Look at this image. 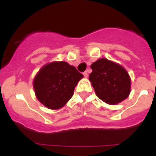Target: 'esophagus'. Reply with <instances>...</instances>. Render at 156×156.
<instances>
[{"label": "esophagus", "instance_id": "esophagus-1", "mask_svg": "<svg viewBox=\"0 0 156 156\" xmlns=\"http://www.w3.org/2000/svg\"><path fill=\"white\" fill-rule=\"evenodd\" d=\"M83 75L85 78H87L88 77V71H85V72H83Z\"/></svg>", "mask_w": 156, "mask_h": 156}]
</instances>
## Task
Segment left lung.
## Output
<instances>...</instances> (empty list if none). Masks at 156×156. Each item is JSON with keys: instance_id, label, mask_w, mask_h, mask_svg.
Returning a JSON list of instances; mask_svg holds the SVG:
<instances>
[{"instance_id": "8db88e82", "label": "left lung", "mask_w": 156, "mask_h": 156, "mask_svg": "<svg viewBox=\"0 0 156 156\" xmlns=\"http://www.w3.org/2000/svg\"><path fill=\"white\" fill-rule=\"evenodd\" d=\"M90 68L92 73L89 79L100 100L108 104H116L128 97L130 78L122 66L102 58L94 62Z\"/></svg>"}]
</instances>
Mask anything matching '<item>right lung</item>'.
<instances>
[{
  "label": "right lung",
  "instance_id": "obj_1",
  "mask_svg": "<svg viewBox=\"0 0 156 156\" xmlns=\"http://www.w3.org/2000/svg\"><path fill=\"white\" fill-rule=\"evenodd\" d=\"M83 75L67 62H52L44 66L34 79L37 99L50 109H58L70 100Z\"/></svg>",
  "mask_w": 156,
  "mask_h": 156
}]
</instances>
